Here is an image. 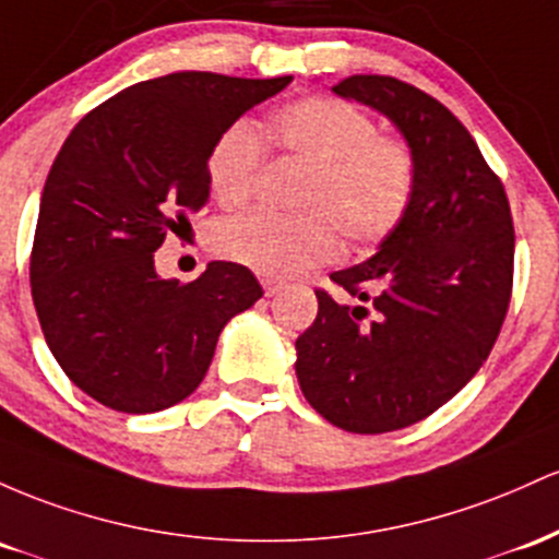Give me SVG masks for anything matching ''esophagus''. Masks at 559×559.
I'll return each mask as SVG.
<instances>
[{"mask_svg":"<svg viewBox=\"0 0 559 559\" xmlns=\"http://www.w3.org/2000/svg\"><path fill=\"white\" fill-rule=\"evenodd\" d=\"M261 285H263V293H266V296L272 298V296H277V293L282 290V287H285V282L272 280V277H263V280H261Z\"/></svg>","mask_w":559,"mask_h":559,"instance_id":"34e87169","label":"esophagus"}]
</instances>
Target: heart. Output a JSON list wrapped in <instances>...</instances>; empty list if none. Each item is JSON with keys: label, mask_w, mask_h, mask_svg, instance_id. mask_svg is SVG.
<instances>
[{"label": "heart", "mask_w": 559, "mask_h": 559, "mask_svg": "<svg viewBox=\"0 0 559 559\" xmlns=\"http://www.w3.org/2000/svg\"><path fill=\"white\" fill-rule=\"evenodd\" d=\"M269 140L285 158L309 166L296 218L246 213L224 224L216 250L261 274L287 277L328 263L341 250L378 248L406 222L417 195V153L401 136L380 134L359 105L311 94L274 116ZM263 144L248 123H231L209 153V187L222 209H240L255 190Z\"/></svg>", "instance_id": "heart-1"}]
</instances>
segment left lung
I'll return each mask as SVG.
<instances>
[{
  "label": "left lung",
  "instance_id": "1",
  "mask_svg": "<svg viewBox=\"0 0 559 559\" xmlns=\"http://www.w3.org/2000/svg\"><path fill=\"white\" fill-rule=\"evenodd\" d=\"M335 94L385 112L415 147L406 222L378 253L332 272L296 341L300 391L348 432L409 428L473 380L510 309L515 227L504 185L447 105L393 76H348Z\"/></svg>",
  "mask_w": 559,
  "mask_h": 559
}]
</instances>
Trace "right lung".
<instances>
[{"mask_svg":"<svg viewBox=\"0 0 559 559\" xmlns=\"http://www.w3.org/2000/svg\"><path fill=\"white\" fill-rule=\"evenodd\" d=\"M293 76L179 71L86 112L41 192L31 296L44 341L86 396L150 415L190 396L218 332L263 296L248 266L211 261L160 280L153 253L209 200V153L242 112Z\"/></svg>","mask_w":559,"mask_h":559,"instance_id":"1","label":"right lung"}]
</instances>
